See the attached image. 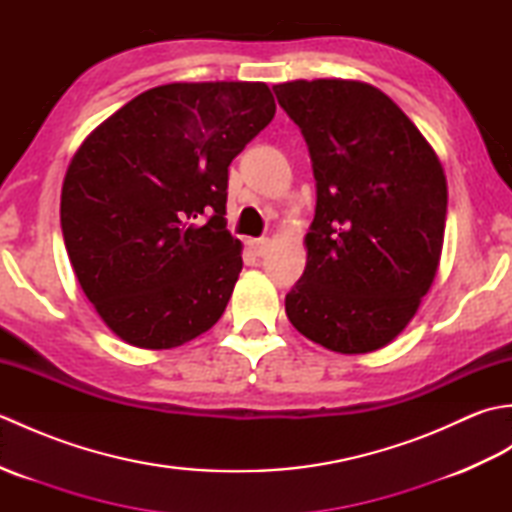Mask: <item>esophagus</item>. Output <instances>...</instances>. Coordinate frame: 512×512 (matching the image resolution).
Segmentation results:
<instances>
[{
    "instance_id": "34e87169",
    "label": "esophagus",
    "mask_w": 512,
    "mask_h": 512,
    "mask_svg": "<svg viewBox=\"0 0 512 512\" xmlns=\"http://www.w3.org/2000/svg\"><path fill=\"white\" fill-rule=\"evenodd\" d=\"M248 248H250V253L253 255H257V257H262V255H266V250H268V237H257V239H248Z\"/></svg>"
}]
</instances>
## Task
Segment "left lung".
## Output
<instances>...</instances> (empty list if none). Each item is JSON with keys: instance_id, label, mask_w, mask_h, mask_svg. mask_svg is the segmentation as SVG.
I'll use <instances>...</instances> for the list:
<instances>
[{"instance_id": "8db88e82", "label": "left lung", "mask_w": 512, "mask_h": 512, "mask_svg": "<svg viewBox=\"0 0 512 512\" xmlns=\"http://www.w3.org/2000/svg\"><path fill=\"white\" fill-rule=\"evenodd\" d=\"M273 90L306 138L317 180L288 319L332 352L380 350L407 328L438 273L447 222L440 158L374 85L299 79Z\"/></svg>"}]
</instances>
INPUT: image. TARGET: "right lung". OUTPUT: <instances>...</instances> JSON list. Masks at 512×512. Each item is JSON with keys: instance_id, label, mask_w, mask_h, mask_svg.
<instances>
[{"instance_id": "add662e5", "label": "right lung", "mask_w": 512, "mask_h": 512, "mask_svg": "<svg viewBox=\"0 0 512 512\" xmlns=\"http://www.w3.org/2000/svg\"><path fill=\"white\" fill-rule=\"evenodd\" d=\"M266 83H167L76 149L61 189L74 275L118 339L171 350L211 330L242 273L228 165L273 121Z\"/></svg>"}]
</instances>
